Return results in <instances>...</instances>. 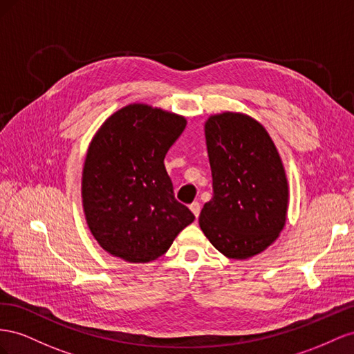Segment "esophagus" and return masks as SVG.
Here are the masks:
<instances>
[{
	"instance_id": "1",
	"label": "esophagus",
	"mask_w": 354,
	"mask_h": 354,
	"mask_svg": "<svg viewBox=\"0 0 354 354\" xmlns=\"http://www.w3.org/2000/svg\"><path fill=\"white\" fill-rule=\"evenodd\" d=\"M189 209H191V212H193V214H194V216H196V218H198V215H200V209H201L198 201H193V203L189 205Z\"/></svg>"
}]
</instances>
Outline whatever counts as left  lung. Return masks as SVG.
I'll return each instance as SVG.
<instances>
[{"instance_id": "1", "label": "left lung", "mask_w": 354, "mask_h": 354, "mask_svg": "<svg viewBox=\"0 0 354 354\" xmlns=\"http://www.w3.org/2000/svg\"><path fill=\"white\" fill-rule=\"evenodd\" d=\"M205 133L214 197L201 209L200 228L221 254L250 258L285 227L283 165L267 130L245 114L212 115Z\"/></svg>"}]
</instances>
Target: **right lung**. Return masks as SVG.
<instances>
[{
	"instance_id": "1",
	"label": "right lung",
	"mask_w": 354,
	"mask_h": 354,
	"mask_svg": "<svg viewBox=\"0 0 354 354\" xmlns=\"http://www.w3.org/2000/svg\"><path fill=\"white\" fill-rule=\"evenodd\" d=\"M185 126L184 117L133 104L111 115L95 135L83 169V207L93 237L111 255L153 261L194 221L175 198L165 167Z\"/></svg>"
}]
</instances>
